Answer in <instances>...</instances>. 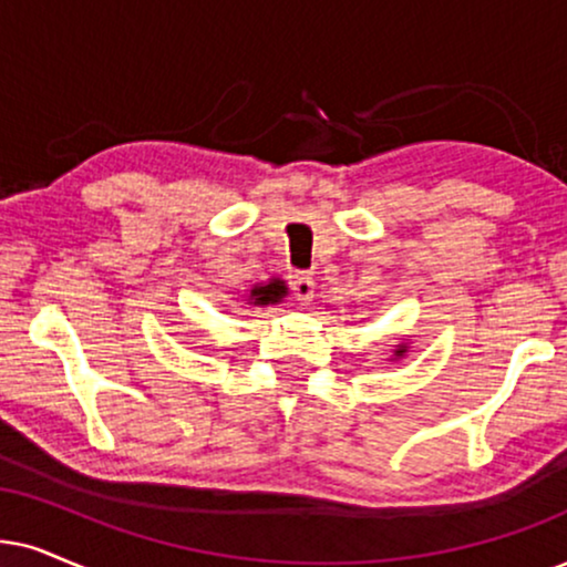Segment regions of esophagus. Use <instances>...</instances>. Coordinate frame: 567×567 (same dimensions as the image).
<instances>
[{"mask_svg":"<svg viewBox=\"0 0 567 567\" xmlns=\"http://www.w3.org/2000/svg\"><path fill=\"white\" fill-rule=\"evenodd\" d=\"M292 296L300 303H308V300H313V277L308 275V271H298L296 277H292Z\"/></svg>","mask_w":567,"mask_h":567,"instance_id":"esophagus-1","label":"esophagus"}]
</instances>
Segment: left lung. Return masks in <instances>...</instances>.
Returning <instances> with one entry per match:
<instances>
[{
    "mask_svg": "<svg viewBox=\"0 0 567 567\" xmlns=\"http://www.w3.org/2000/svg\"><path fill=\"white\" fill-rule=\"evenodd\" d=\"M398 355H403V350H398Z\"/></svg>",
    "mask_w": 567,
    "mask_h": 567,
    "instance_id": "8db88e82",
    "label": "left lung"
}]
</instances>
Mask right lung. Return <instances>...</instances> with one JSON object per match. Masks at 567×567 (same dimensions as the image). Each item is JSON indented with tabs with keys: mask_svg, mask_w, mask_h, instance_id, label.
Wrapping results in <instances>:
<instances>
[{
	"mask_svg": "<svg viewBox=\"0 0 567 567\" xmlns=\"http://www.w3.org/2000/svg\"><path fill=\"white\" fill-rule=\"evenodd\" d=\"M285 285L279 282V279H275V282H269V285H264V288H254L250 290V300H256V303H261V306H267V303H277L279 298L285 296Z\"/></svg>",
	"mask_w": 567,
	"mask_h": 567,
	"instance_id": "obj_1",
	"label": "right lung"
}]
</instances>
